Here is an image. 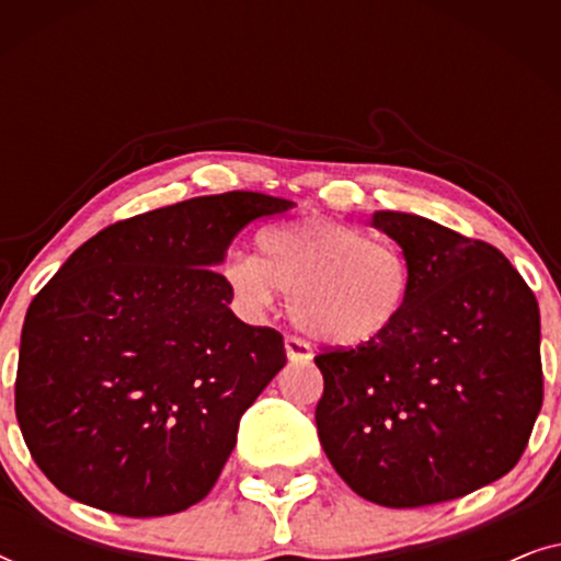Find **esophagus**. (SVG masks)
I'll use <instances>...</instances> for the list:
<instances>
[{"mask_svg": "<svg viewBox=\"0 0 561 561\" xmlns=\"http://www.w3.org/2000/svg\"><path fill=\"white\" fill-rule=\"evenodd\" d=\"M286 355H288L290 365H301L311 359V350H309V344H306L304 340H298V336H286Z\"/></svg>", "mask_w": 561, "mask_h": 561, "instance_id": "34e87169", "label": "esophagus"}]
</instances>
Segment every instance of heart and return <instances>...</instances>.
<instances>
[{"mask_svg":"<svg viewBox=\"0 0 561 561\" xmlns=\"http://www.w3.org/2000/svg\"><path fill=\"white\" fill-rule=\"evenodd\" d=\"M234 304L260 317L290 294L296 327L327 347H363L380 340L405 309L411 265L393 242L365 229L309 217L257 234V257L234 252L225 263Z\"/></svg>","mask_w":561,"mask_h":561,"instance_id":"b5f03b06","label":"heart"}]
</instances>
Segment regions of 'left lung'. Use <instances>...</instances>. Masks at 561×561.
<instances>
[{"instance_id":"left-lung-1","label":"left lung","mask_w":561,"mask_h":561,"mask_svg":"<svg viewBox=\"0 0 561 561\" xmlns=\"http://www.w3.org/2000/svg\"><path fill=\"white\" fill-rule=\"evenodd\" d=\"M370 225L409 260V301L380 340L317 357L321 447L365 501H455L524 455L543 398L539 304L493 244L405 211Z\"/></svg>"}]
</instances>
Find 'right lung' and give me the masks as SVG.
<instances>
[{"label":"right lung","mask_w":561,"mask_h":561,"mask_svg":"<svg viewBox=\"0 0 561 561\" xmlns=\"http://www.w3.org/2000/svg\"><path fill=\"white\" fill-rule=\"evenodd\" d=\"M257 191L137 214L83 242L30 304L14 411L60 493L129 518L204 501L283 336L229 309V244L294 209Z\"/></svg>","instance_id":"add662e5"}]
</instances>
